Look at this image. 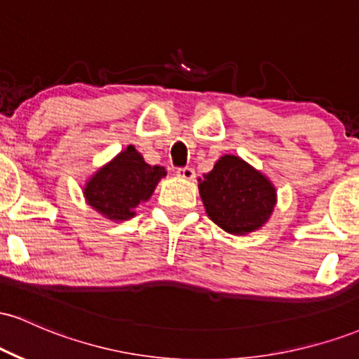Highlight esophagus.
<instances>
[{"instance_id": "esophagus-1", "label": "esophagus", "mask_w": 359, "mask_h": 359, "mask_svg": "<svg viewBox=\"0 0 359 359\" xmlns=\"http://www.w3.org/2000/svg\"><path fill=\"white\" fill-rule=\"evenodd\" d=\"M177 175L182 177L185 180H192L196 177V172H194L192 167H180L177 168Z\"/></svg>"}]
</instances>
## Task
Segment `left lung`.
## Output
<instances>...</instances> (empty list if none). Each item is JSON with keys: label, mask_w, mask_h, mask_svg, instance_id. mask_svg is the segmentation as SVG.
I'll return each mask as SVG.
<instances>
[{"label": "left lung", "mask_w": 359, "mask_h": 359, "mask_svg": "<svg viewBox=\"0 0 359 359\" xmlns=\"http://www.w3.org/2000/svg\"><path fill=\"white\" fill-rule=\"evenodd\" d=\"M199 194L208 216L231 234L262 228L277 201L270 180L234 155L217 160L199 182Z\"/></svg>", "instance_id": "obj_1"}]
</instances>
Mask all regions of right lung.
<instances>
[{"label":"right lung","instance_id":"obj_1","mask_svg":"<svg viewBox=\"0 0 359 359\" xmlns=\"http://www.w3.org/2000/svg\"><path fill=\"white\" fill-rule=\"evenodd\" d=\"M165 175V168L148 165L130 145L89 180L84 189L86 199L108 219H130L135 216L133 209L150 199L158 180Z\"/></svg>","mask_w":359,"mask_h":359}]
</instances>
